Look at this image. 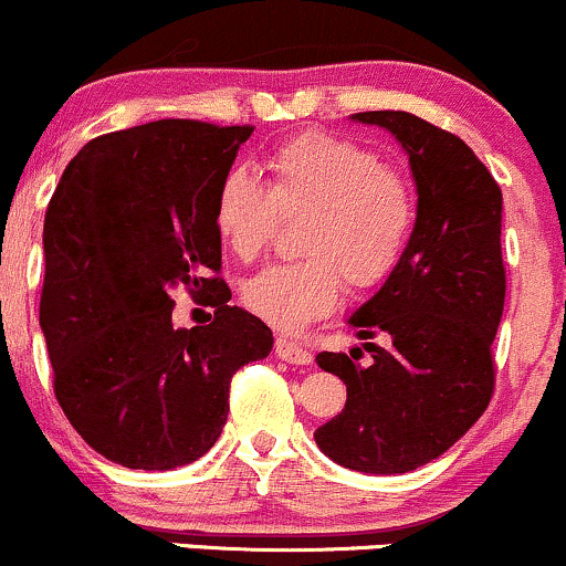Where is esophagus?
<instances>
[{
  "instance_id": "esophagus-1",
  "label": "esophagus",
  "mask_w": 566,
  "mask_h": 566,
  "mask_svg": "<svg viewBox=\"0 0 566 566\" xmlns=\"http://www.w3.org/2000/svg\"><path fill=\"white\" fill-rule=\"evenodd\" d=\"M276 356L282 361H287V365H311V359L314 356L308 354L303 346H297V343L287 340V337H276Z\"/></svg>"
}]
</instances>
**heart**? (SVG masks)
Listing matches in <instances>:
<instances>
[{
	"label": "heart",
	"mask_w": 566,
	"mask_h": 566,
	"mask_svg": "<svg viewBox=\"0 0 566 566\" xmlns=\"http://www.w3.org/2000/svg\"><path fill=\"white\" fill-rule=\"evenodd\" d=\"M269 186L244 167L220 180L216 229L239 261L265 250L279 216L308 212L303 261L244 282V305L271 327L297 333L340 301L343 282L365 292L386 282L415 226L409 178L359 143L324 133L284 140L265 157Z\"/></svg>",
	"instance_id": "1"
}]
</instances>
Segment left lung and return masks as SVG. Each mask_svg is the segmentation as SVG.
<instances>
[{
    "label": "left lung",
    "instance_id": "left-lung-1",
    "mask_svg": "<svg viewBox=\"0 0 566 566\" xmlns=\"http://www.w3.org/2000/svg\"><path fill=\"white\" fill-rule=\"evenodd\" d=\"M405 148L418 216L405 255L348 324L373 361L322 350L316 365L346 382V407L316 428V447L361 473L431 463L482 418L495 388L492 340L505 301L503 193L458 135L407 112L350 114ZM382 336L386 347L367 344Z\"/></svg>",
    "mask_w": 566,
    "mask_h": 566
}]
</instances>
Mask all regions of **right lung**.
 Masks as SVG:
<instances>
[{
    "instance_id": "1",
    "label": "right lung",
    "mask_w": 566,
    "mask_h": 566,
    "mask_svg": "<svg viewBox=\"0 0 566 566\" xmlns=\"http://www.w3.org/2000/svg\"><path fill=\"white\" fill-rule=\"evenodd\" d=\"M252 127L159 119L101 135L69 161L44 216L39 303L55 396L103 458L193 463L223 431L233 373L274 335L229 305L216 197ZM213 290L217 319L175 328L171 290Z\"/></svg>"
}]
</instances>
